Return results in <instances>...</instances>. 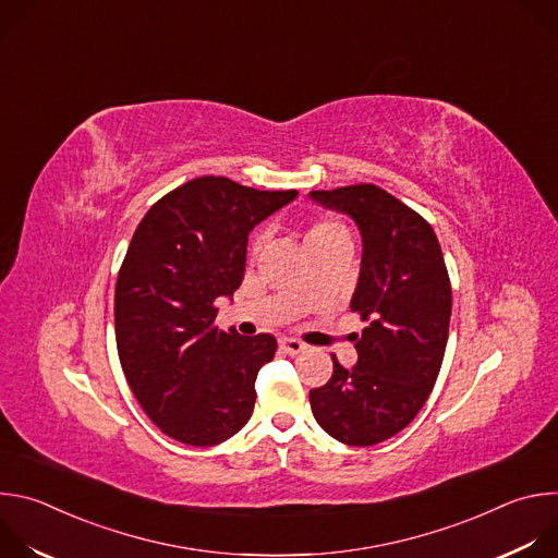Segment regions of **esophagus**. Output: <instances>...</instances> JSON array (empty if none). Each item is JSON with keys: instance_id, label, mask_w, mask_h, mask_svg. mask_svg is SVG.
I'll return each mask as SVG.
<instances>
[{"instance_id": "obj_1", "label": "esophagus", "mask_w": 558, "mask_h": 558, "mask_svg": "<svg viewBox=\"0 0 558 558\" xmlns=\"http://www.w3.org/2000/svg\"><path fill=\"white\" fill-rule=\"evenodd\" d=\"M280 349L287 353V355H298V353H304L306 351V344L295 340V338H282L280 340Z\"/></svg>"}]
</instances>
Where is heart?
Masks as SVG:
<instances>
[{
  "mask_svg": "<svg viewBox=\"0 0 558 558\" xmlns=\"http://www.w3.org/2000/svg\"><path fill=\"white\" fill-rule=\"evenodd\" d=\"M333 235H347V229L338 222V220H315L308 229H306V243H315V241H325V238H333Z\"/></svg>",
  "mask_w": 558,
  "mask_h": 558,
  "instance_id": "b5f03b06",
  "label": "heart"
}]
</instances>
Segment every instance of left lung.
<instances>
[{
    "instance_id": "left-lung-1",
    "label": "left lung",
    "mask_w": 558,
    "mask_h": 558,
    "mask_svg": "<svg viewBox=\"0 0 558 558\" xmlns=\"http://www.w3.org/2000/svg\"><path fill=\"white\" fill-rule=\"evenodd\" d=\"M311 201L355 220L362 265L351 311L357 364L333 355L331 379L308 392L311 411L333 439L373 446L404 430L437 381L452 308L450 278L433 227L377 185L308 192Z\"/></svg>"
}]
</instances>
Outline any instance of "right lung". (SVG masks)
<instances>
[{"label":"right lung","instance_id":"1","mask_svg":"<svg viewBox=\"0 0 558 558\" xmlns=\"http://www.w3.org/2000/svg\"><path fill=\"white\" fill-rule=\"evenodd\" d=\"M295 196L201 177L156 201L132 235L114 291L119 360L141 409L181 444L216 446L254 413L276 338L220 331L216 302L243 282L250 231Z\"/></svg>","mask_w":558,"mask_h":558}]
</instances>
